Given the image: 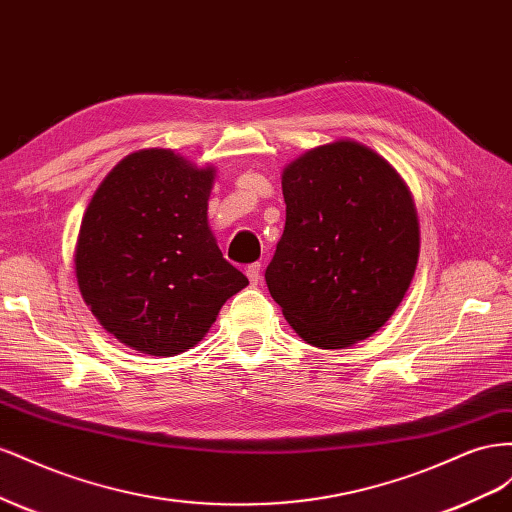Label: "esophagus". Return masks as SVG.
<instances>
[{
    "mask_svg": "<svg viewBox=\"0 0 512 512\" xmlns=\"http://www.w3.org/2000/svg\"><path fill=\"white\" fill-rule=\"evenodd\" d=\"M246 276H248V281H251V285H259V281H261V266L259 264H251L246 268Z\"/></svg>",
    "mask_w": 512,
    "mask_h": 512,
    "instance_id": "34e87169",
    "label": "esophagus"
}]
</instances>
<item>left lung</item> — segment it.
I'll list each match as a JSON object with an SVG mask.
<instances>
[{
  "label": "left lung",
  "mask_w": 512,
  "mask_h": 512,
  "mask_svg": "<svg viewBox=\"0 0 512 512\" xmlns=\"http://www.w3.org/2000/svg\"><path fill=\"white\" fill-rule=\"evenodd\" d=\"M283 236L270 296L309 345L345 349L397 311L414 279L420 227L401 173L369 145L337 139L285 165Z\"/></svg>",
  "instance_id": "left-lung-1"
}]
</instances>
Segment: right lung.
<instances>
[{"instance_id":"right-lung-1","label":"right lung","mask_w":512,"mask_h":512,"mask_svg":"<svg viewBox=\"0 0 512 512\" xmlns=\"http://www.w3.org/2000/svg\"><path fill=\"white\" fill-rule=\"evenodd\" d=\"M216 167L167 148L124 156L100 182L75 246L79 291L126 347L178 356L248 285L208 225Z\"/></svg>"}]
</instances>
